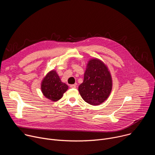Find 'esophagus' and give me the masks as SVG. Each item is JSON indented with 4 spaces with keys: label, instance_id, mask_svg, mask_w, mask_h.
I'll return each mask as SVG.
<instances>
[{
    "label": "esophagus",
    "instance_id": "34e87169",
    "mask_svg": "<svg viewBox=\"0 0 155 155\" xmlns=\"http://www.w3.org/2000/svg\"><path fill=\"white\" fill-rule=\"evenodd\" d=\"M70 87L71 88H76V85L75 84H71Z\"/></svg>",
    "mask_w": 155,
    "mask_h": 155
}]
</instances>
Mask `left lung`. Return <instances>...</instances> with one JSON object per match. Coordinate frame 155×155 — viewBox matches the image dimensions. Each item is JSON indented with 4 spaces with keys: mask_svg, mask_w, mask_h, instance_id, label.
<instances>
[{
    "mask_svg": "<svg viewBox=\"0 0 155 155\" xmlns=\"http://www.w3.org/2000/svg\"><path fill=\"white\" fill-rule=\"evenodd\" d=\"M112 89V79L107 65L99 59H90L78 87L83 99L91 105H99L107 99Z\"/></svg>",
    "mask_w": 155,
    "mask_h": 155,
    "instance_id": "1",
    "label": "left lung"
}]
</instances>
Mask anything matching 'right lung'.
<instances>
[{"label": "right lung", "mask_w": 155, "mask_h": 155, "mask_svg": "<svg viewBox=\"0 0 155 155\" xmlns=\"http://www.w3.org/2000/svg\"><path fill=\"white\" fill-rule=\"evenodd\" d=\"M68 87L61 81L57 72L54 70L46 75L41 83V90L44 96L53 102L59 100L68 90Z\"/></svg>", "instance_id": "right-lung-1"}]
</instances>
